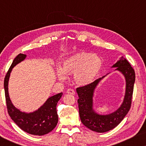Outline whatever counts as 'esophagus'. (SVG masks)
Returning a JSON list of instances; mask_svg holds the SVG:
<instances>
[{"mask_svg":"<svg viewBox=\"0 0 146 146\" xmlns=\"http://www.w3.org/2000/svg\"><path fill=\"white\" fill-rule=\"evenodd\" d=\"M67 93L68 94H75V91L73 89H71V88H69L67 90Z\"/></svg>","mask_w":146,"mask_h":146,"instance_id":"1","label":"esophagus"}]
</instances>
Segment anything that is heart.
Masks as SVG:
<instances>
[{
    "label": "heart",
    "mask_w": 146,
    "mask_h": 146,
    "mask_svg": "<svg viewBox=\"0 0 146 146\" xmlns=\"http://www.w3.org/2000/svg\"><path fill=\"white\" fill-rule=\"evenodd\" d=\"M103 66V60L95 54L81 52L66 58L60 69H56V76L60 80L66 78L65 74H74L75 82L86 86L94 80Z\"/></svg>",
    "instance_id": "obj_1"
}]
</instances>
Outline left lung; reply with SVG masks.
<instances>
[{"label":"left lung","instance_id":"left-lung-1","mask_svg":"<svg viewBox=\"0 0 146 146\" xmlns=\"http://www.w3.org/2000/svg\"><path fill=\"white\" fill-rule=\"evenodd\" d=\"M124 76L125 79V93L123 103L117 110L107 115H100L93 109V96L95 88L103 78L96 80L88 85L78 87L76 92L79 99L78 100L79 114L84 125L91 130L99 133L108 131L116 127L128 112L131 107L133 86L135 82V72L130 64L123 56L113 65Z\"/></svg>","mask_w":146,"mask_h":146}]
</instances>
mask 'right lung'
<instances>
[{
	"label": "right lung",
	"mask_w": 146,
	"mask_h": 146,
	"mask_svg": "<svg viewBox=\"0 0 146 146\" xmlns=\"http://www.w3.org/2000/svg\"><path fill=\"white\" fill-rule=\"evenodd\" d=\"M27 57V55L19 54L14 59L10 68L5 76L4 81L5 98L8 113L11 119L21 129L30 134L43 135L50 132L56 126L58 117L56 111L58 102L61 98L62 93L50 97L42 106L31 113H25L16 108L11 102L9 94V80L12 70L16 65Z\"/></svg>",
	"instance_id": "right-lung-1"
}]
</instances>
